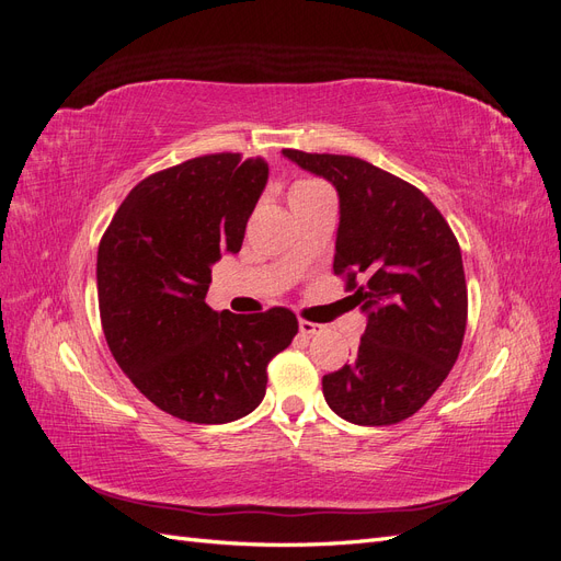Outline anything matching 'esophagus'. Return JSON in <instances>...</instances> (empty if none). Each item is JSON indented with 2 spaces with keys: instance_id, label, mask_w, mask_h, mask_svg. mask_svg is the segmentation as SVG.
<instances>
[{
  "instance_id": "1",
  "label": "esophagus",
  "mask_w": 561,
  "mask_h": 561,
  "mask_svg": "<svg viewBox=\"0 0 561 561\" xmlns=\"http://www.w3.org/2000/svg\"><path fill=\"white\" fill-rule=\"evenodd\" d=\"M299 332L307 336H313V334L322 332V325H318V322H309V320H299Z\"/></svg>"
}]
</instances>
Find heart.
<instances>
[{"label":"heart","mask_w":561,"mask_h":561,"mask_svg":"<svg viewBox=\"0 0 561 561\" xmlns=\"http://www.w3.org/2000/svg\"><path fill=\"white\" fill-rule=\"evenodd\" d=\"M325 190V186H322L320 182H316V180H301V182H297L295 186H293V192H290V198H297V196H309V194H318V192H322Z\"/></svg>","instance_id":"obj_1"}]
</instances>
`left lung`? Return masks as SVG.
<instances>
[{
  "mask_svg": "<svg viewBox=\"0 0 561 561\" xmlns=\"http://www.w3.org/2000/svg\"><path fill=\"white\" fill-rule=\"evenodd\" d=\"M283 157L336 190L334 274L346 276L353 307L367 316L355 360L322 377V396L355 426L410 419L463 344L468 290L456 236L426 194L363 159L297 149Z\"/></svg>",
  "mask_w": 561,
  "mask_h": 561,
  "instance_id": "obj_1",
  "label": "left lung"
}]
</instances>
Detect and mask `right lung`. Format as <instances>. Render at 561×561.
Masks as SVG:
<instances>
[{"label":"right lung","instance_id":"right-lung-1","mask_svg":"<svg viewBox=\"0 0 561 561\" xmlns=\"http://www.w3.org/2000/svg\"><path fill=\"white\" fill-rule=\"evenodd\" d=\"M268 165L208 154L149 175L118 206L98 248V304L124 375L159 410L229 423L260 407L266 367L293 344L297 318L213 311L210 266L243 245Z\"/></svg>","mask_w":561,"mask_h":561}]
</instances>
